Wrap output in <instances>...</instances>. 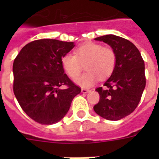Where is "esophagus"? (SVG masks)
Returning a JSON list of instances; mask_svg holds the SVG:
<instances>
[{
    "instance_id": "esophagus-1",
    "label": "esophagus",
    "mask_w": 159,
    "mask_h": 159,
    "mask_svg": "<svg viewBox=\"0 0 159 159\" xmlns=\"http://www.w3.org/2000/svg\"><path fill=\"white\" fill-rule=\"evenodd\" d=\"M90 90L87 89V88H82V93H87V92H89Z\"/></svg>"
}]
</instances>
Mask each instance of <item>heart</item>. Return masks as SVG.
I'll list each match as a JSON object with an SVG mask.
<instances>
[{"instance_id":"b5f03b06","label":"heart","mask_w":159,"mask_h":159,"mask_svg":"<svg viewBox=\"0 0 159 159\" xmlns=\"http://www.w3.org/2000/svg\"><path fill=\"white\" fill-rule=\"evenodd\" d=\"M116 56L112 48L97 43H87L77 47L74 54L67 53L62 57V66L71 78H74L86 63L87 72L75 78L82 87H89L98 77L104 80L110 77L116 67Z\"/></svg>"}]
</instances>
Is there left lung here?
<instances>
[{
	"label": "left lung",
	"mask_w": 159,
	"mask_h": 159,
	"mask_svg": "<svg viewBox=\"0 0 159 159\" xmlns=\"http://www.w3.org/2000/svg\"><path fill=\"white\" fill-rule=\"evenodd\" d=\"M95 40L110 45L116 56V67L104 83L96 89L100 101L95 112L108 120H119L133 112L140 102L146 85L144 62L130 41L114 34L101 36Z\"/></svg>",
	"instance_id": "obj_1"
}]
</instances>
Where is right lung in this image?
Returning <instances> with one entry per match:
<instances>
[{"label": "right lung", "mask_w": 159, "mask_h": 159, "mask_svg": "<svg viewBox=\"0 0 159 159\" xmlns=\"http://www.w3.org/2000/svg\"><path fill=\"white\" fill-rule=\"evenodd\" d=\"M73 42L39 39L26 44L13 63V91L19 104L32 120L53 125L69 111L81 92L64 73L62 57L74 48ZM67 85V89H60Z\"/></svg>", "instance_id": "1"}]
</instances>
